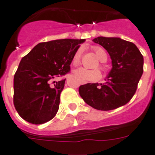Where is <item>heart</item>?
Returning a JSON list of instances; mask_svg holds the SVG:
<instances>
[{
	"mask_svg": "<svg viewBox=\"0 0 155 155\" xmlns=\"http://www.w3.org/2000/svg\"><path fill=\"white\" fill-rule=\"evenodd\" d=\"M92 51H94L95 54L97 55L100 61L101 62H105L107 60V54L105 51L100 47H92ZM83 49L80 47L79 49L75 52L74 55L72 57V64L74 66H77L81 61V57H82ZM100 68H101L102 70H104V68L102 63L100 64ZM74 75L75 78H77L78 80L83 82H96L97 80H99L101 77V74L98 69H92V70H88V69H85L84 68H79L75 69L74 71Z\"/></svg>",
	"mask_w": 155,
	"mask_h": 155,
	"instance_id": "heart-1",
	"label": "heart"
}]
</instances>
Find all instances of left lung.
I'll list each match as a JSON object with an SVG mask.
<instances>
[{
    "label": "left lung",
    "mask_w": 155,
    "mask_h": 155,
    "mask_svg": "<svg viewBox=\"0 0 155 155\" xmlns=\"http://www.w3.org/2000/svg\"><path fill=\"white\" fill-rule=\"evenodd\" d=\"M108 51L113 68L104 84H86L79 88L85 103L97 110L108 111L132 99L143 73V56L136 45L120 38L98 37L92 40Z\"/></svg>",
    "instance_id": "1"
}]
</instances>
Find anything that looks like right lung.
Listing matches in <instances>:
<instances>
[{
    "label": "right lung",
    "instance_id": "right-lung-1",
    "mask_svg": "<svg viewBox=\"0 0 155 155\" xmlns=\"http://www.w3.org/2000/svg\"><path fill=\"white\" fill-rule=\"evenodd\" d=\"M84 39L40 42L21 60L13 78V104L24 120L35 125L54 117L75 52Z\"/></svg>",
    "mask_w": 155,
    "mask_h": 155
}]
</instances>
